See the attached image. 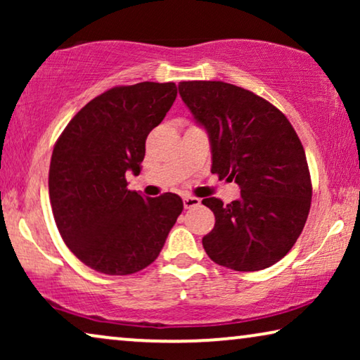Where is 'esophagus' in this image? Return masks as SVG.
<instances>
[{"instance_id": "obj_1", "label": "esophagus", "mask_w": 360, "mask_h": 360, "mask_svg": "<svg viewBox=\"0 0 360 360\" xmlns=\"http://www.w3.org/2000/svg\"><path fill=\"white\" fill-rule=\"evenodd\" d=\"M201 203L200 198H196V196H185L184 198V206L185 210H190V208H195V206H198Z\"/></svg>"}]
</instances>
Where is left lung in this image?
<instances>
[{"instance_id": "1", "label": "left lung", "mask_w": 360, "mask_h": 360, "mask_svg": "<svg viewBox=\"0 0 360 360\" xmlns=\"http://www.w3.org/2000/svg\"><path fill=\"white\" fill-rule=\"evenodd\" d=\"M181 100L208 132L211 172L236 181L240 198L201 203L214 213L203 238L213 262L238 272L267 269L288 254L307 223L311 179L302 141L272 103L224 82H180Z\"/></svg>"}]
</instances>
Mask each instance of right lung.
Listing matches in <instances>:
<instances>
[{
    "mask_svg": "<svg viewBox=\"0 0 360 360\" xmlns=\"http://www.w3.org/2000/svg\"><path fill=\"white\" fill-rule=\"evenodd\" d=\"M176 98L175 83L115 86L86 103L58 137L49 198L67 248L106 275H129L159 257L184 210L175 193L147 198L127 190L141 174L146 139Z\"/></svg>",
    "mask_w": 360,
    "mask_h": 360,
    "instance_id": "1",
    "label": "right lung"
}]
</instances>
